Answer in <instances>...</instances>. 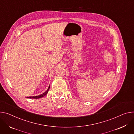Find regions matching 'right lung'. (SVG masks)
Here are the masks:
<instances>
[{"label": "right lung", "instance_id": "1", "mask_svg": "<svg viewBox=\"0 0 134 134\" xmlns=\"http://www.w3.org/2000/svg\"><path fill=\"white\" fill-rule=\"evenodd\" d=\"M50 86H49V87H48V89H47V90L44 92L43 93H42V94H40L39 96H33V97H27L28 98H34V99H38V98H42L43 97L45 96L47 93H48V90H49L50 89Z\"/></svg>", "mask_w": 134, "mask_h": 134}]
</instances>
